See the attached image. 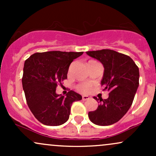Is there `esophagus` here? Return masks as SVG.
I'll list each match as a JSON object with an SVG mask.
<instances>
[{
	"instance_id": "esophagus-1",
	"label": "esophagus",
	"mask_w": 156,
	"mask_h": 156,
	"mask_svg": "<svg viewBox=\"0 0 156 156\" xmlns=\"http://www.w3.org/2000/svg\"><path fill=\"white\" fill-rule=\"evenodd\" d=\"M82 99H83V101H87V100L89 99V97L87 95H83L82 96Z\"/></svg>"
}]
</instances>
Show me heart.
<instances>
[{
  "mask_svg": "<svg viewBox=\"0 0 156 156\" xmlns=\"http://www.w3.org/2000/svg\"><path fill=\"white\" fill-rule=\"evenodd\" d=\"M90 85L88 83H83V84H79V85L77 86V89L80 92L83 93H87L90 90Z\"/></svg>",
  "mask_w": 156,
  "mask_h": 156,
  "instance_id": "b5f03b06",
  "label": "heart"
}]
</instances>
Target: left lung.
Segmentation results:
<instances>
[{"mask_svg": "<svg viewBox=\"0 0 156 156\" xmlns=\"http://www.w3.org/2000/svg\"><path fill=\"white\" fill-rule=\"evenodd\" d=\"M104 67L101 86L109 92L107 99L94 97L98 108L88 114L94 124L106 126L116 123L128 112L135 97L139 80V67L128 55L109 49L87 51Z\"/></svg>", "mask_w": 156, "mask_h": 156, "instance_id": "8db88e82", "label": "left lung"}]
</instances>
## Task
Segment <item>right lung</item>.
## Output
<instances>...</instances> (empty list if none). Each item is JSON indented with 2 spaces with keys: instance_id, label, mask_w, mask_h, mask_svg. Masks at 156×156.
<instances>
[{
  "instance_id": "add662e5",
  "label": "right lung",
  "mask_w": 156,
  "mask_h": 156,
  "mask_svg": "<svg viewBox=\"0 0 156 156\" xmlns=\"http://www.w3.org/2000/svg\"><path fill=\"white\" fill-rule=\"evenodd\" d=\"M83 52L36 53L26 60L22 78L27 104L42 124L58 126L68 120L73 102L82 96L69 91L64 97L55 92L57 84L67 78L70 64Z\"/></svg>"
}]
</instances>
